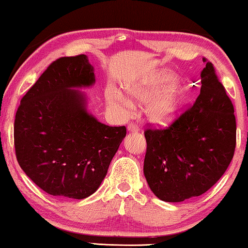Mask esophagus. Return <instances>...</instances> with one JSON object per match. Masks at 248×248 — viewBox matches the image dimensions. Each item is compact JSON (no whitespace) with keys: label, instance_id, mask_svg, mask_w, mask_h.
I'll list each match as a JSON object with an SVG mask.
<instances>
[{"label":"esophagus","instance_id":"obj_1","mask_svg":"<svg viewBox=\"0 0 248 248\" xmlns=\"http://www.w3.org/2000/svg\"><path fill=\"white\" fill-rule=\"evenodd\" d=\"M128 130L131 131V132H136V131H139L140 128H139V125L137 124L131 123V124H128Z\"/></svg>","mask_w":248,"mask_h":248}]
</instances>
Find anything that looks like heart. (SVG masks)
<instances>
[{
	"label": "heart",
	"mask_w": 248,
	"mask_h": 248,
	"mask_svg": "<svg viewBox=\"0 0 248 248\" xmlns=\"http://www.w3.org/2000/svg\"><path fill=\"white\" fill-rule=\"evenodd\" d=\"M176 78L172 74L160 73L147 80L132 82L125 86L128 95L140 104H145V115L155 124L171 123L178 115L184 100V90L174 85ZM108 101L124 112L133 109L129 98L116 88L107 92Z\"/></svg>",
	"instance_id": "obj_1"
}]
</instances>
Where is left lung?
<instances>
[{"label": "left lung", "mask_w": 248, "mask_h": 248, "mask_svg": "<svg viewBox=\"0 0 248 248\" xmlns=\"http://www.w3.org/2000/svg\"><path fill=\"white\" fill-rule=\"evenodd\" d=\"M201 84L193 106L168 128L144 131V176L151 191L164 202H182L205 193L233 159L234 107L211 62L202 70Z\"/></svg>", "instance_id": "1"}]
</instances>
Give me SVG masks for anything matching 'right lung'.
Listing matches in <instances>:
<instances>
[{
  "mask_svg": "<svg viewBox=\"0 0 248 248\" xmlns=\"http://www.w3.org/2000/svg\"><path fill=\"white\" fill-rule=\"evenodd\" d=\"M95 82L86 55L53 62L22 98L15 115L14 145L25 174L46 193L81 200L95 193L127 133L86 109L73 88Z\"/></svg>",
  "mask_w": 248,
  "mask_h": 248,
  "instance_id": "add662e5",
  "label": "right lung"
}]
</instances>
